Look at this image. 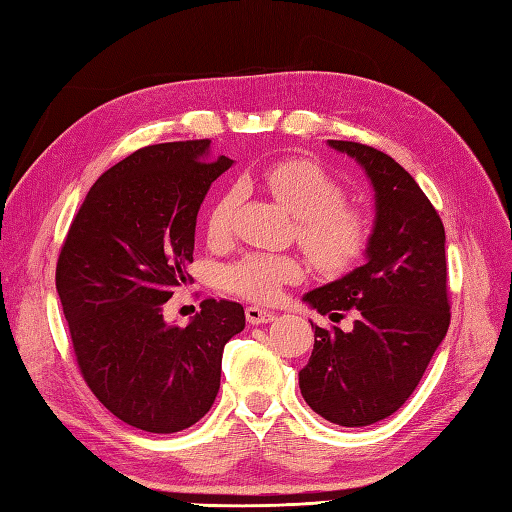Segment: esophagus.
I'll use <instances>...</instances> for the list:
<instances>
[{"label":"esophagus","instance_id":"obj_1","mask_svg":"<svg viewBox=\"0 0 512 512\" xmlns=\"http://www.w3.org/2000/svg\"><path fill=\"white\" fill-rule=\"evenodd\" d=\"M246 321L250 325H264V323L275 321V312L262 310V308H257V306H248L246 308Z\"/></svg>","mask_w":512,"mask_h":512}]
</instances>
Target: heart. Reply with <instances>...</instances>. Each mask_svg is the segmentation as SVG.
Segmentation results:
<instances>
[{
    "instance_id": "heart-1",
    "label": "heart",
    "mask_w": 512,
    "mask_h": 512,
    "mask_svg": "<svg viewBox=\"0 0 512 512\" xmlns=\"http://www.w3.org/2000/svg\"><path fill=\"white\" fill-rule=\"evenodd\" d=\"M264 187L297 215V239L312 264L323 273H341L350 268L369 246L372 222L345 202V191L328 171L306 158L275 162L262 173ZM239 195L224 191L211 206L206 235L213 244H222L231 235L233 215ZM301 277V264L290 255L248 253L224 268L222 286L233 295L273 303L284 284Z\"/></svg>"
}]
</instances>
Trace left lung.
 I'll use <instances>...</instances> for the list:
<instances>
[{
  "mask_svg": "<svg viewBox=\"0 0 512 512\" xmlns=\"http://www.w3.org/2000/svg\"><path fill=\"white\" fill-rule=\"evenodd\" d=\"M328 143L367 171L376 224L367 264L303 297L336 323L345 312L356 321L350 332L312 325L314 350L299 387L321 418L367 427L405 405L449 330L444 226L394 158L352 140Z\"/></svg>",
  "mask_w": 512,
  "mask_h": 512,
  "instance_id": "1",
  "label": "left lung"
}]
</instances>
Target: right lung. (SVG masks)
<instances>
[{
    "mask_svg": "<svg viewBox=\"0 0 512 512\" xmlns=\"http://www.w3.org/2000/svg\"><path fill=\"white\" fill-rule=\"evenodd\" d=\"M211 140L134 151L92 184L57 262V292L76 365L116 418L149 433L198 422L220 389L222 352L244 330L235 301L204 299L187 328L162 308L189 284L195 217L233 165Z\"/></svg>",
    "mask_w": 512,
    "mask_h": 512,
    "instance_id": "1",
    "label": "right lung"
}]
</instances>
